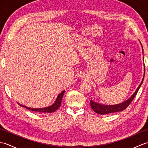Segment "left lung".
Here are the masks:
<instances>
[{
	"label": "left lung",
	"mask_w": 148,
	"mask_h": 148,
	"mask_svg": "<svg viewBox=\"0 0 148 148\" xmlns=\"http://www.w3.org/2000/svg\"><path fill=\"white\" fill-rule=\"evenodd\" d=\"M144 74H145V68H144ZM144 77L143 79L142 82H141V83L140 84L139 87L137 88V90L135 92V93L133 94V95L131 96L130 98L129 99H128L127 100H126L125 102L117 105L106 106V105H102V104H100V103L95 102L91 100L90 106L92 107V109L95 112H97V114H109V113H113V112L123 111L124 109H126L127 107L130 104V103L132 102V100L135 98V97L136 96L138 91L139 90V88L140 87L141 84H143Z\"/></svg>",
	"instance_id": "1"
}]
</instances>
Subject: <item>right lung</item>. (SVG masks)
<instances>
[{"instance_id": "add662e5", "label": "right lung", "mask_w": 148, "mask_h": 148, "mask_svg": "<svg viewBox=\"0 0 148 148\" xmlns=\"http://www.w3.org/2000/svg\"><path fill=\"white\" fill-rule=\"evenodd\" d=\"M65 92V90L63 91V92L59 94L58 96L56 98V101L55 103H53V105L51 106H49L48 108H39V109H34V108H28V107H26L25 106H22L20 105V106L23 107V108L27 109L28 110H30V111H34V112H53L55 111H56L60 107L61 103H62V97L64 96V94Z\"/></svg>"}]
</instances>
